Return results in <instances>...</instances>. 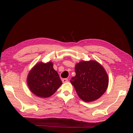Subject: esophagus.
<instances>
[{"instance_id": "esophagus-1", "label": "esophagus", "mask_w": 133, "mask_h": 133, "mask_svg": "<svg viewBox=\"0 0 133 133\" xmlns=\"http://www.w3.org/2000/svg\"><path fill=\"white\" fill-rule=\"evenodd\" d=\"M67 82H68V79H67V78H63L62 79L63 83H66Z\"/></svg>"}]
</instances>
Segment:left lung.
Masks as SVG:
<instances>
[{
    "mask_svg": "<svg viewBox=\"0 0 133 133\" xmlns=\"http://www.w3.org/2000/svg\"><path fill=\"white\" fill-rule=\"evenodd\" d=\"M76 76L70 82L82 100L91 102L104 94L109 85V77L104 67L96 60L81 61L75 66Z\"/></svg>",
    "mask_w": 133,
    "mask_h": 133,
    "instance_id": "obj_1",
    "label": "left lung"
}]
</instances>
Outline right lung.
Returning <instances> with one entry per match:
<instances>
[{
  "label": "right lung",
  "mask_w": 133,
  "mask_h": 133,
  "mask_svg": "<svg viewBox=\"0 0 133 133\" xmlns=\"http://www.w3.org/2000/svg\"><path fill=\"white\" fill-rule=\"evenodd\" d=\"M29 89L37 97L47 98L57 91L62 82L53 69V63L39 62L30 70L27 77Z\"/></svg>",
  "instance_id": "right-lung-1"
}]
</instances>
